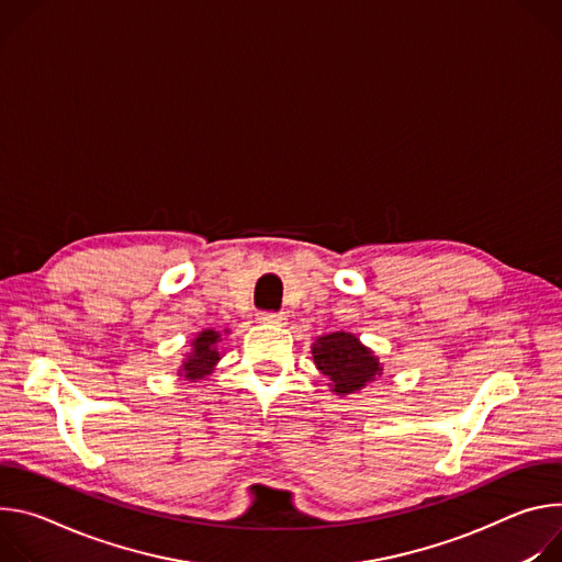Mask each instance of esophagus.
<instances>
[{
	"label": "esophagus",
	"instance_id": "obj_1",
	"mask_svg": "<svg viewBox=\"0 0 562 562\" xmlns=\"http://www.w3.org/2000/svg\"><path fill=\"white\" fill-rule=\"evenodd\" d=\"M257 319H259V324H266V326H285L288 324L283 313H259Z\"/></svg>",
	"mask_w": 562,
	"mask_h": 562
}]
</instances>
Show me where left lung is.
<instances>
[{
	"label": "left lung",
	"mask_w": 562,
	"mask_h": 562,
	"mask_svg": "<svg viewBox=\"0 0 562 562\" xmlns=\"http://www.w3.org/2000/svg\"><path fill=\"white\" fill-rule=\"evenodd\" d=\"M313 361L326 378L330 393L346 397L359 393L368 384L382 378L384 366L352 333H330L317 337L313 344Z\"/></svg>",
	"instance_id": "obj_1"
}]
</instances>
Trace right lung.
<instances>
[{
    "mask_svg": "<svg viewBox=\"0 0 562 562\" xmlns=\"http://www.w3.org/2000/svg\"><path fill=\"white\" fill-rule=\"evenodd\" d=\"M223 335H229V328H223V333L216 328H205V330L196 333L190 344L192 350L184 352L176 375L187 382H199V380L212 375L216 363L223 357V352L218 348V344L223 341Z\"/></svg>",
    "mask_w": 562,
    "mask_h": 562,
    "instance_id": "add662e5",
    "label": "right lung"
}]
</instances>
